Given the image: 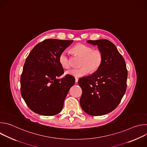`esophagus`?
Listing matches in <instances>:
<instances>
[{
  "mask_svg": "<svg viewBox=\"0 0 147 147\" xmlns=\"http://www.w3.org/2000/svg\"><path fill=\"white\" fill-rule=\"evenodd\" d=\"M78 78H77V77H76V78H75V82H76V83L78 82Z\"/></svg>",
  "mask_w": 147,
  "mask_h": 147,
  "instance_id": "obj_1",
  "label": "esophagus"
}]
</instances>
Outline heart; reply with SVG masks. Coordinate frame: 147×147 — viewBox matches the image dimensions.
Segmentation results:
<instances>
[{"label": "heart", "mask_w": 147, "mask_h": 147, "mask_svg": "<svg viewBox=\"0 0 147 147\" xmlns=\"http://www.w3.org/2000/svg\"><path fill=\"white\" fill-rule=\"evenodd\" d=\"M75 55L82 57L78 69H73L67 71V74L76 77H80L87 75L90 70L95 72L101 66L103 61V53L99 49H92L89 45L78 44L73 48ZM59 61L61 67L64 69L70 67V57L67 51L62 52L59 57Z\"/></svg>", "instance_id": "obj_1"}]
</instances>
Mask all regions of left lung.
<instances>
[{"mask_svg": "<svg viewBox=\"0 0 147 147\" xmlns=\"http://www.w3.org/2000/svg\"><path fill=\"white\" fill-rule=\"evenodd\" d=\"M103 53L101 66L90 76L79 79L82 93L80 105L91 116H101L115 109L127 88V70L125 60L109 40H88Z\"/></svg>", "mask_w": 147, "mask_h": 147, "instance_id": "left-lung-1", "label": "left lung"}]
</instances>
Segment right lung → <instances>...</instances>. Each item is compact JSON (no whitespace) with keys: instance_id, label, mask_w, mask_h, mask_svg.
I'll return each instance as SVG.
<instances>
[{"instance_id":"obj_1","label":"right lung","mask_w":147,"mask_h":147,"mask_svg":"<svg viewBox=\"0 0 147 147\" xmlns=\"http://www.w3.org/2000/svg\"><path fill=\"white\" fill-rule=\"evenodd\" d=\"M73 40L47 39L38 43L27 56L20 77L21 94L28 108L38 114L53 116L63 107L75 78L64 73L59 57Z\"/></svg>"}]
</instances>
